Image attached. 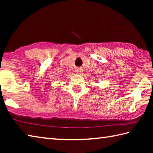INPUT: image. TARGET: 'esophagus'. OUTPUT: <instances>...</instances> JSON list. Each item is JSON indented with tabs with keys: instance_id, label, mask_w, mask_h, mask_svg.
<instances>
[{
	"instance_id": "1",
	"label": "esophagus",
	"mask_w": 153,
	"mask_h": 153,
	"mask_svg": "<svg viewBox=\"0 0 153 153\" xmlns=\"http://www.w3.org/2000/svg\"><path fill=\"white\" fill-rule=\"evenodd\" d=\"M76 71L77 72V74H82V69H77V70H76Z\"/></svg>"
}]
</instances>
